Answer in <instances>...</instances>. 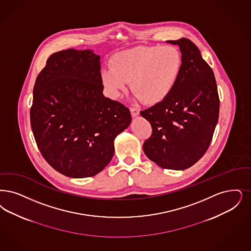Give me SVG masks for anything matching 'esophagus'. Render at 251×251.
<instances>
[{
  "label": "esophagus",
  "instance_id": "34e87169",
  "mask_svg": "<svg viewBox=\"0 0 251 251\" xmlns=\"http://www.w3.org/2000/svg\"><path fill=\"white\" fill-rule=\"evenodd\" d=\"M130 114H131L132 117H137L139 115V113H140V109L137 108V107H130Z\"/></svg>",
  "mask_w": 251,
  "mask_h": 251
}]
</instances>
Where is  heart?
Returning <instances> with one entry per match:
<instances>
[{
	"label": "heart",
	"mask_w": 251,
	"mask_h": 251,
	"mask_svg": "<svg viewBox=\"0 0 251 251\" xmlns=\"http://www.w3.org/2000/svg\"><path fill=\"white\" fill-rule=\"evenodd\" d=\"M182 55L172 45L138 47L117 53L111 68L101 71V80L111 96L130 90L148 104L165 100L174 90L182 69Z\"/></svg>",
	"instance_id": "obj_1"
}]
</instances>
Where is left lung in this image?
I'll use <instances>...</instances> for the list:
<instances>
[{
	"label": "left lung",
	"mask_w": 251,
	"mask_h": 251,
	"mask_svg": "<svg viewBox=\"0 0 251 251\" xmlns=\"http://www.w3.org/2000/svg\"><path fill=\"white\" fill-rule=\"evenodd\" d=\"M167 43L179 46L182 69L170 95L140 112L152 127L143 151L161 168L185 170L199 161L210 145L220 98L214 73L195 44L187 38Z\"/></svg>",
	"instance_id": "8db88e82"
}]
</instances>
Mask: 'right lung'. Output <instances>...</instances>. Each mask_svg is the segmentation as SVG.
Wrapping results in <instances>:
<instances>
[{"label":"right lung","instance_id":"obj_1","mask_svg":"<svg viewBox=\"0 0 251 251\" xmlns=\"http://www.w3.org/2000/svg\"><path fill=\"white\" fill-rule=\"evenodd\" d=\"M100 56L91 50L52 54L33 87L30 126L44 159L60 174H99L114 140L130 125V110L102 94Z\"/></svg>","mask_w":251,"mask_h":251}]
</instances>
